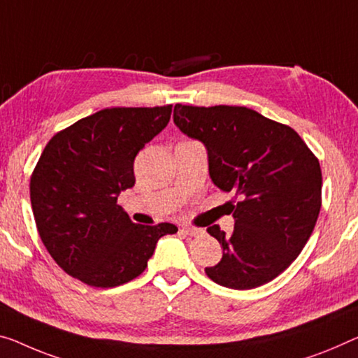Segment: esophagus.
<instances>
[{"label":"esophagus","instance_id":"34e87169","mask_svg":"<svg viewBox=\"0 0 358 358\" xmlns=\"http://www.w3.org/2000/svg\"><path fill=\"white\" fill-rule=\"evenodd\" d=\"M180 234L182 235H189V236H196V235H200L201 234V230L200 229H194V227H182L179 230Z\"/></svg>","mask_w":358,"mask_h":358}]
</instances>
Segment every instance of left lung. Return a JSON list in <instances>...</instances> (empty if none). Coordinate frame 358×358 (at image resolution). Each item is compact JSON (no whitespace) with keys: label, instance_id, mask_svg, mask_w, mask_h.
<instances>
[{"label":"left lung","instance_id":"obj_1","mask_svg":"<svg viewBox=\"0 0 358 358\" xmlns=\"http://www.w3.org/2000/svg\"><path fill=\"white\" fill-rule=\"evenodd\" d=\"M174 123L208 150L213 182L238 196L234 232L208 227L222 259L205 272L232 289H251L287 268L312 235L322 208V169L299 134L256 110L176 103Z\"/></svg>","mask_w":358,"mask_h":358}]
</instances>
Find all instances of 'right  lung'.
Masks as SVG:
<instances>
[{"label":"right lung","instance_id":"1","mask_svg":"<svg viewBox=\"0 0 358 358\" xmlns=\"http://www.w3.org/2000/svg\"><path fill=\"white\" fill-rule=\"evenodd\" d=\"M173 106L113 107L52 137L30 178L38 234L57 266L96 288L128 283L145 271L174 224H134L117 205L134 185V158L166 128Z\"/></svg>","mask_w":358,"mask_h":358}]
</instances>
